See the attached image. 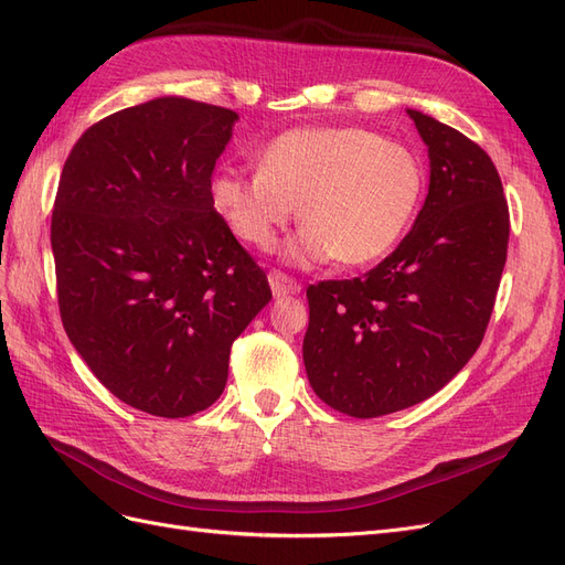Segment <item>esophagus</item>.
Instances as JSON below:
<instances>
[{
	"label": "esophagus",
	"instance_id": "1",
	"mask_svg": "<svg viewBox=\"0 0 565 565\" xmlns=\"http://www.w3.org/2000/svg\"><path fill=\"white\" fill-rule=\"evenodd\" d=\"M268 282H270L273 295H276L278 299L280 297H295V295L301 292V285L295 278L285 276L282 270H270L268 273Z\"/></svg>",
	"mask_w": 565,
	"mask_h": 565
}]
</instances>
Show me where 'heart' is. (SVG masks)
I'll list each match as a JSON object with an SVG mask.
<instances>
[{
	"mask_svg": "<svg viewBox=\"0 0 565 565\" xmlns=\"http://www.w3.org/2000/svg\"><path fill=\"white\" fill-rule=\"evenodd\" d=\"M424 188L417 156L365 127H299L259 150V169L224 167L210 200L235 237L268 247L297 214L306 224L287 245L295 264L382 259L407 231Z\"/></svg>",
	"mask_w": 565,
	"mask_h": 565,
	"instance_id": "heart-1",
	"label": "heart"
}]
</instances>
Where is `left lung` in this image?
<instances>
[{
  "label": "left lung",
  "mask_w": 565,
  "mask_h": 565,
  "mask_svg": "<svg viewBox=\"0 0 565 565\" xmlns=\"http://www.w3.org/2000/svg\"><path fill=\"white\" fill-rule=\"evenodd\" d=\"M429 148L415 226L363 278L306 289L303 365L320 401L370 419L431 398L481 347L509 243V207L488 152L409 110Z\"/></svg>",
  "instance_id": "8db88e82"
}]
</instances>
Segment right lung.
<instances>
[{
	"instance_id": "right-lung-1",
	"label": "right lung",
	"mask_w": 565,
	"mask_h": 565,
	"mask_svg": "<svg viewBox=\"0 0 565 565\" xmlns=\"http://www.w3.org/2000/svg\"><path fill=\"white\" fill-rule=\"evenodd\" d=\"M237 113L162 96L79 136L51 214L58 309L96 380L156 417H191L228 380L270 301L264 268L210 200Z\"/></svg>"
}]
</instances>
